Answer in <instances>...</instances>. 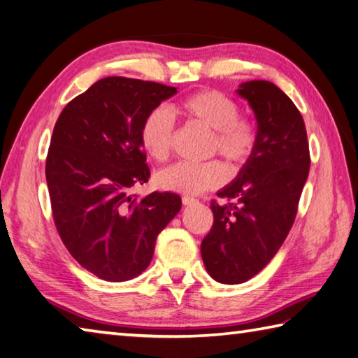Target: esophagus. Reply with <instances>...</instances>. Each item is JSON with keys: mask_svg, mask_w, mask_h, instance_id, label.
Instances as JSON below:
<instances>
[{"mask_svg": "<svg viewBox=\"0 0 358 358\" xmlns=\"http://www.w3.org/2000/svg\"><path fill=\"white\" fill-rule=\"evenodd\" d=\"M194 202H198V199L193 198V196H182V203H184V206H192Z\"/></svg>", "mask_w": 358, "mask_h": 358, "instance_id": "34e87169", "label": "esophagus"}]
</instances>
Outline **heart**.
I'll list each match as a JSON object with an SVG mask.
<instances>
[{
  "mask_svg": "<svg viewBox=\"0 0 358 358\" xmlns=\"http://www.w3.org/2000/svg\"><path fill=\"white\" fill-rule=\"evenodd\" d=\"M180 117L210 131V152L221 155L233 169H241L253 157L259 143V129L253 119L239 115L238 101L217 90H202L178 101ZM145 152L156 162L170 157L174 141V122L164 108L147 113L138 131ZM227 179V169L220 160L203 164L179 162L156 174V184L166 192L198 194L217 188Z\"/></svg>",
  "mask_w": 358,
  "mask_h": 358,
  "instance_id": "obj_1",
  "label": "heart"
}]
</instances>
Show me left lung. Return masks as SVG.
<instances>
[{"label": "left lung", "mask_w": 358, "mask_h": 358, "mask_svg": "<svg viewBox=\"0 0 358 358\" xmlns=\"http://www.w3.org/2000/svg\"><path fill=\"white\" fill-rule=\"evenodd\" d=\"M238 94L257 115L259 143L236 180L211 201L213 225L202 239L207 272L224 284L259 273L280 250L294 225L310 166L309 142L298 108L278 86L252 80Z\"/></svg>", "instance_id": "8db88e82"}]
</instances>
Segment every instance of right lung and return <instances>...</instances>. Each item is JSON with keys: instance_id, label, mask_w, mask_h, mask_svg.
I'll return each instance as SVG.
<instances>
[{"instance_id": "add662e5", "label": "right lung", "mask_w": 358, "mask_h": 358, "mask_svg": "<svg viewBox=\"0 0 358 358\" xmlns=\"http://www.w3.org/2000/svg\"><path fill=\"white\" fill-rule=\"evenodd\" d=\"M176 92L156 82L106 77L72 99L54 127L46 182L55 227L72 258L105 281L141 275L157 235L180 210L176 193L129 196L150 179L141 123Z\"/></svg>"}]
</instances>
